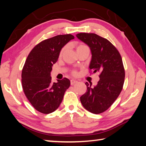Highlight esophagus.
Listing matches in <instances>:
<instances>
[{
	"mask_svg": "<svg viewBox=\"0 0 146 146\" xmlns=\"http://www.w3.org/2000/svg\"><path fill=\"white\" fill-rule=\"evenodd\" d=\"M77 82H78L77 80H74V79H71V85H73V84H75Z\"/></svg>",
	"mask_w": 146,
	"mask_h": 146,
	"instance_id": "esophagus-1",
	"label": "esophagus"
}]
</instances>
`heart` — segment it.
I'll return each instance as SVG.
<instances>
[{
  "label": "heart",
  "instance_id": "b5f03b06",
  "mask_svg": "<svg viewBox=\"0 0 146 146\" xmlns=\"http://www.w3.org/2000/svg\"><path fill=\"white\" fill-rule=\"evenodd\" d=\"M83 46H85V45H83V44H80V45H78V46H77V49H78V48H82V47H83ZM64 49H65V48H64L62 50V51H61V53H60V54H62V53L63 52H64Z\"/></svg>",
  "mask_w": 146,
  "mask_h": 146
}]
</instances>
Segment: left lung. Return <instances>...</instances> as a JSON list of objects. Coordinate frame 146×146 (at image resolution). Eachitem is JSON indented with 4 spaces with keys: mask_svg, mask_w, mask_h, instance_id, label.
Listing matches in <instances>:
<instances>
[{
    "mask_svg": "<svg viewBox=\"0 0 146 146\" xmlns=\"http://www.w3.org/2000/svg\"><path fill=\"white\" fill-rule=\"evenodd\" d=\"M76 36L90 47L92 55L90 69L100 73L95 86L86 82L87 91L80 97V102L88 111L99 114L113 104L122 90L125 71L122 57L110 41L97 34L80 33Z\"/></svg>",
    "mask_w": 146,
    "mask_h": 146,
    "instance_id": "1",
    "label": "left lung"
}]
</instances>
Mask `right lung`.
Segmentation results:
<instances>
[{"label":"right lung","mask_w":146,"mask_h":146,"mask_svg":"<svg viewBox=\"0 0 146 146\" xmlns=\"http://www.w3.org/2000/svg\"><path fill=\"white\" fill-rule=\"evenodd\" d=\"M71 34L60 35L42 41L32 49L22 71V84L24 94L33 108L44 114L57 109L70 80L64 78L51 81L52 66L58 60L61 49L71 40Z\"/></svg>","instance_id":"add662e5"}]
</instances>
